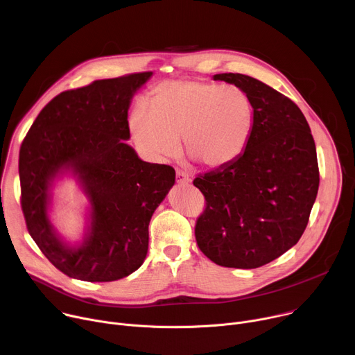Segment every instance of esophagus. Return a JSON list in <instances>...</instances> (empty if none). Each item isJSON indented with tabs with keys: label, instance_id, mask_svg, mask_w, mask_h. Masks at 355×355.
<instances>
[{
	"label": "esophagus",
	"instance_id": "obj_1",
	"mask_svg": "<svg viewBox=\"0 0 355 355\" xmlns=\"http://www.w3.org/2000/svg\"><path fill=\"white\" fill-rule=\"evenodd\" d=\"M175 180H177V184H178V185H188V184L191 182L189 175H188L185 171H182V170H177V173H175Z\"/></svg>",
	"mask_w": 355,
	"mask_h": 355
}]
</instances>
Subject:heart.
<instances>
[{
    "label": "heart",
    "mask_w": 355,
    "mask_h": 355,
    "mask_svg": "<svg viewBox=\"0 0 355 355\" xmlns=\"http://www.w3.org/2000/svg\"><path fill=\"white\" fill-rule=\"evenodd\" d=\"M130 118L135 141L147 156L166 160L185 155L216 170L239 159L254 126V108L245 89L204 80H175L157 85Z\"/></svg>",
    "instance_id": "heart-1"
}]
</instances>
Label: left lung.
I'll return each mask as SVG.
<instances>
[{
	"mask_svg": "<svg viewBox=\"0 0 355 355\" xmlns=\"http://www.w3.org/2000/svg\"><path fill=\"white\" fill-rule=\"evenodd\" d=\"M214 80L248 92L254 126L239 159L193 180L207 200L195 239L218 266L259 268L293 247L308 226L319 189L316 146L306 118L288 96L239 73Z\"/></svg>",
	"mask_w": 355,
	"mask_h": 355,
	"instance_id": "obj_1",
	"label": "left lung"
}]
</instances>
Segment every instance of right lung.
Here are the masks:
<instances>
[{
    "label": "right lung",
    "instance_id": "1",
    "mask_svg": "<svg viewBox=\"0 0 355 355\" xmlns=\"http://www.w3.org/2000/svg\"><path fill=\"white\" fill-rule=\"evenodd\" d=\"M151 71L69 89L40 111L19 150L21 207L44 257L70 278L111 282L135 272L148 248V223L175 182L166 164L140 160L126 144L128 110ZM71 172L92 205L83 245L67 246L46 209L55 178Z\"/></svg>",
    "mask_w": 355,
    "mask_h": 355
}]
</instances>
